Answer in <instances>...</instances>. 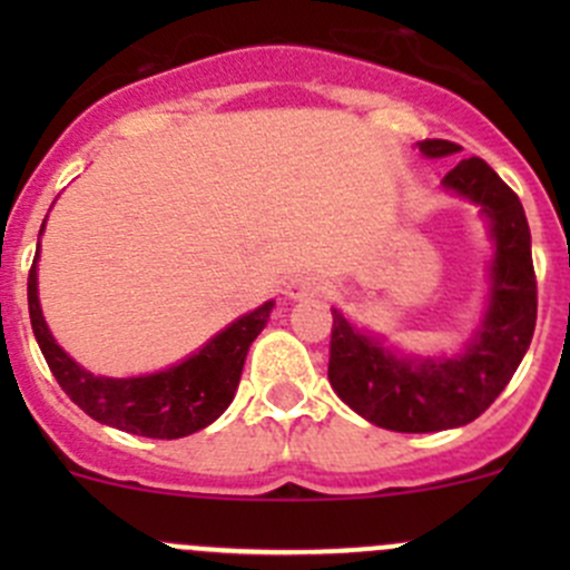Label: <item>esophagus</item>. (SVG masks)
Listing matches in <instances>:
<instances>
[{
    "mask_svg": "<svg viewBox=\"0 0 570 570\" xmlns=\"http://www.w3.org/2000/svg\"><path fill=\"white\" fill-rule=\"evenodd\" d=\"M322 292H325V278H322L320 273H301L295 275V278H289V284H286V295H289L292 301L322 295Z\"/></svg>",
    "mask_w": 570,
    "mask_h": 570,
    "instance_id": "34e87169",
    "label": "esophagus"
}]
</instances>
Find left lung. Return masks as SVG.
Instances as JSON below:
<instances>
[{
	"instance_id": "obj_1",
	"label": "left lung",
	"mask_w": 570,
	"mask_h": 570,
	"mask_svg": "<svg viewBox=\"0 0 570 570\" xmlns=\"http://www.w3.org/2000/svg\"><path fill=\"white\" fill-rule=\"evenodd\" d=\"M419 151L435 159L458 154L461 146L422 140ZM444 187L482 206L497 245L488 312L463 353L405 358L355 331L333 308L327 381L358 416L394 433H439L474 422L519 370L538 320L532 237L519 195L480 157L461 159L444 176Z\"/></svg>"
}]
</instances>
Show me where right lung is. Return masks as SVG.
Returning <instances> with one entry per match:
<instances>
[{"label": "right lung", "instance_id": "obj_1", "mask_svg": "<svg viewBox=\"0 0 570 570\" xmlns=\"http://www.w3.org/2000/svg\"><path fill=\"white\" fill-rule=\"evenodd\" d=\"M27 303L38 347L62 392L96 422L146 439H184L198 433L232 405L245 355L275 306L267 301L209 338L198 353L157 375L101 377L82 370L49 333L38 301V256L27 278Z\"/></svg>", "mask_w": 570, "mask_h": 570}]
</instances>
